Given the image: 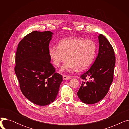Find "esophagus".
<instances>
[{
	"mask_svg": "<svg viewBox=\"0 0 129 129\" xmlns=\"http://www.w3.org/2000/svg\"><path fill=\"white\" fill-rule=\"evenodd\" d=\"M63 78L64 80H68L71 78V77L69 76H67V75H63Z\"/></svg>",
	"mask_w": 129,
	"mask_h": 129,
	"instance_id": "34e87169",
	"label": "esophagus"
}]
</instances>
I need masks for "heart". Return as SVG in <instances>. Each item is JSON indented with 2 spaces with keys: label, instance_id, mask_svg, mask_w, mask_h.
<instances>
[{
  "label": "heart",
  "instance_id": "1",
  "mask_svg": "<svg viewBox=\"0 0 129 129\" xmlns=\"http://www.w3.org/2000/svg\"><path fill=\"white\" fill-rule=\"evenodd\" d=\"M96 52L95 42L78 37L65 39L59 42L58 46L51 45L49 49V56L55 66H59L69 59L61 68L63 72L88 68L93 62Z\"/></svg>",
  "mask_w": 129,
  "mask_h": 129
}]
</instances>
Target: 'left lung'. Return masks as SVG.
I'll return each instance as SVG.
<instances>
[{
    "instance_id": "obj_1",
    "label": "left lung",
    "mask_w": 129,
    "mask_h": 129,
    "mask_svg": "<svg viewBox=\"0 0 129 129\" xmlns=\"http://www.w3.org/2000/svg\"><path fill=\"white\" fill-rule=\"evenodd\" d=\"M97 58L88 71L81 75L83 81L77 94L87 104H93L107 94L113 79L116 58L111 44L101 34L98 36Z\"/></svg>"
}]
</instances>
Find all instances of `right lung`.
I'll return each mask as SVG.
<instances>
[{
  "mask_svg": "<svg viewBox=\"0 0 129 129\" xmlns=\"http://www.w3.org/2000/svg\"><path fill=\"white\" fill-rule=\"evenodd\" d=\"M53 33L33 31L18 44L15 71L23 95L32 103L46 106L55 100L63 76L50 63L49 44Z\"/></svg>",
  "mask_w": 129,
  "mask_h": 129,
  "instance_id": "1",
  "label": "right lung"
}]
</instances>
